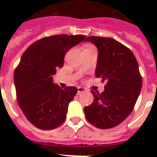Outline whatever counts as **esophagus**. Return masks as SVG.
Masks as SVG:
<instances>
[{
	"label": "esophagus",
	"instance_id": "34e87169",
	"mask_svg": "<svg viewBox=\"0 0 157 157\" xmlns=\"http://www.w3.org/2000/svg\"><path fill=\"white\" fill-rule=\"evenodd\" d=\"M85 91H86L85 88H82V87H80V86L78 87V94H82V93L85 92Z\"/></svg>",
	"mask_w": 157,
	"mask_h": 157
}]
</instances>
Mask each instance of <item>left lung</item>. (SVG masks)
<instances>
[{"label":"left lung","instance_id":"left-lung-1","mask_svg":"<svg viewBox=\"0 0 157 157\" xmlns=\"http://www.w3.org/2000/svg\"><path fill=\"white\" fill-rule=\"evenodd\" d=\"M98 49L95 75L105 82L101 94L91 90L94 101L84 108L89 123L100 129L116 127L131 113L142 86L138 63L130 48L111 37L91 36Z\"/></svg>","mask_w":157,"mask_h":157}]
</instances>
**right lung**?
I'll return each instance as SVG.
<instances>
[{
	"label": "right lung",
	"instance_id": "add662e5",
	"mask_svg": "<svg viewBox=\"0 0 157 157\" xmlns=\"http://www.w3.org/2000/svg\"><path fill=\"white\" fill-rule=\"evenodd\" d=\"M83 35H54L34 42L23 52L15 70L18 104L28 121L41 130H52L66 120L67 108L78 92L75 86L61 89L52 76L62 67L69 49Z\"/></svg>",
	"mask_w": 157,
	"mask_h": 157
}]
</instances>
